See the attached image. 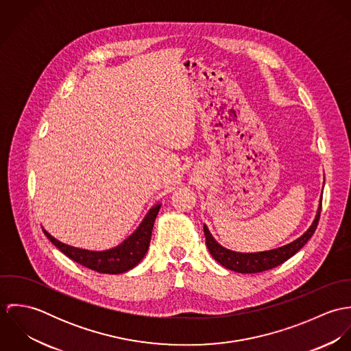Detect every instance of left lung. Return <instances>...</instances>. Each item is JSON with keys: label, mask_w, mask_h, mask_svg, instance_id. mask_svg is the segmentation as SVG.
Returning <instances> with one entry per match:
<instances>
[{"label": "left lung", "mask_w": 351, "mask_h": 351, "mask_svg": "<svg viewBox=\"0 0 351 351\" xmlns=\"http://www.w3.org/2000/svg\"><path fill=\"white\" fill-rule=\"evenodd\" d=\"M323 196V193H322ZM320 209H322V199L319 202L317 210H316V216L312 221V224L309 226V228L301 235L300 238H298L296 241L273 249V250L259 251V252H238V251L228 250L226 247H223L221 245H219V242H216V239L212 237L210 231L208 230V227L204 224V235H205V243L206 247L210 252V255L224 267L237 271V273H261L269 269H273L281 263H284L285 261H288L291 256H293L301 247L309 241V238L313 235L317 223H319V217H320Z\"/></svg>", "instance_id": "1"}]
</instances>
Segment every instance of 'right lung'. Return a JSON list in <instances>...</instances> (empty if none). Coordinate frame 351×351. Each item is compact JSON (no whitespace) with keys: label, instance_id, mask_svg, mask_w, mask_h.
Masks as SVG:
<instances>
[{"label":"right lung","instance_id":"1","mask_svg":"<svg viewBox=\"0 0 351 351\" xmlns=\"http://www.w3.org/2000/svg\"><path fill=\"white\" fill-rule=\"evenodd\" d=\"M160 209V202L151 206L150 210L139 224V227L120 245L109 250L92 251L78 249L74 246L64 245L55 239L45 228V235L50 239L52 245L67 255L70 259L80 265L89 267L95 271L105 274H120L135 267L146 255L151 241V232L154 221Z\"/></svg>","mask_w":351,"mask_h":351}]
</instances>
